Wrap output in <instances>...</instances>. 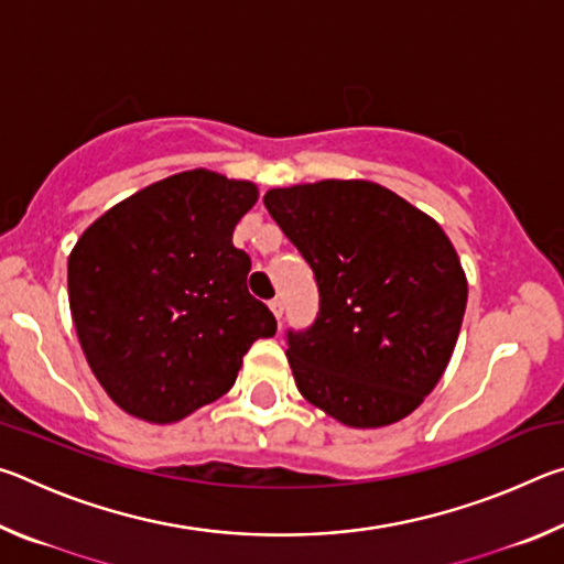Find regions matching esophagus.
<instances>
[{"label": "esophagus", "instance_id": "1", "mask_svg": "<svg viewBox=\"0 0 564 564\" xmlns=\"http://www.w3.org/2000/svg\"><path fill=\"white\" fill-rule=\"evenodd\" d=\"M269 308L273 311L275 318H279V321L283 318V301H281V299H271V301H269Z\"/></svg>", "mask_w": 564, "mask_h": 564}]
</instances>
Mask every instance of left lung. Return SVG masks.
Returning a JSON list of instances; mask_svg holds the SVG:
<instances>
[{
  "instance_id": "obj_1",
  "label": "left lung",
  "mask_w": 564,
  "mask_h": 564,
  "mask_svg": "<svg viewBox=\"0 0 564 564\" xmlns=\"http://www.w3.org/2000/svg\"><path fill=\"white\" fill-rule=\"evenodd\" d=\"M263 204L318 283L311 328L289 330L301 395L348 427L398 423L451 362L467 281L431 216L373 181L271 188Z\"/></svg>"
}]
</instances>
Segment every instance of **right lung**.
<instances>
[{
  "label": "right lung",
  "mask_w": 564,
  "mask_h": 564,
  "mask_svg": "<svg viewBox=\"0 0 564 564\" xmlns=\"http://www.w3.org/2000/svg\"><path fill=\"white\" fill-rule=\"evenodd\" d=\"M259 202L251 181L181 171L99 216L69 253L76 336L109 398L149 423H176L236 383L269 305L246 289L234 228Z\"/></svg>",
  "instance_id": "add662e5"
}]
</instances>
